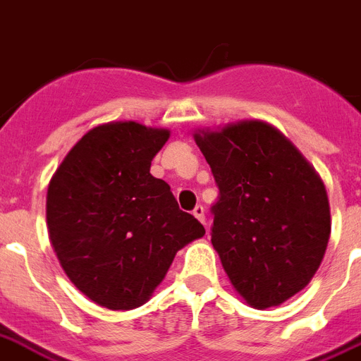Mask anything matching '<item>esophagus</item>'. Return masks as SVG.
Masks as SVG:
<instances>
[{"mask_svg": "<svg viewBox=\"0 0 361 361\" xmlns=\"http://www.w3.org/2000/svg\"><path fill=\"white\" fill-rule=\"evenodd\" d=\"M192 215H195L202 224H206V209H204V206H196L195 209H192Z\"/></svg>", "mask_w": 361, "mask_h": 361, "instance_id": "obj_1", "label": "esophagus"}]
</instances>
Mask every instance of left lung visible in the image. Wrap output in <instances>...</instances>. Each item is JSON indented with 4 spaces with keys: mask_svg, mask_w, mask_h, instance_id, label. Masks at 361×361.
<instances>
[{
    "mask_svg": "<svg viewBox=\"0 0 361 361\" xmlns=\"http://www.w3.org/2000/svg\"><path fill=\"white\" fill-rule=\"evenodd\" d=\"M192 137L221 190L211 243L231 286L248 306H280L312 282L326 252L332 219L321 176L263 120Z\"/></svg>",
    "mask_w": 361,
    "mask_h": 361,
    "instance_id": "obj_1",
    "label": "left lung"
}]
</instances>
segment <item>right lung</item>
I'll use <instances>...</instances> for the list:
<instances>
[{
	"instance_id": "obj_1",
	"label": "right lung",
	"mask_w": 361,
	"mask_h": 361,
	"mask_svg": "<svg viewBox=\"0 0 361 361\" xmlns=\"http://www.w3.org/2000/svg\"><path fill=\"white\" fill-rule=\"evenodd\" d=\"M171 131L133 120L89 130L64 155L46 196L49 243L70 282L98 306L152 298L176 252L206 230L150 174Z\"/></svg>"
}]
</instances>
